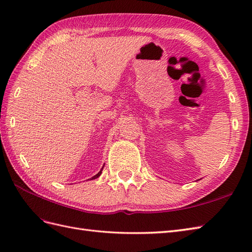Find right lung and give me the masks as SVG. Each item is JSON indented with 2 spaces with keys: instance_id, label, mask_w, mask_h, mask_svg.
Returning <instances> with one entry per match:
<instances>
[{
  "instance_id": "1",
  "label": "right lung",
  "mask_w": 252,
  "mask_h": 252,
  "mask_svg": "<svg viewBox=\"0 0 252 252\" xmlns=\"http://www.w3.org/2000/svg\"><path fill=\"white\" fill-rule=\"evenodd\" d=\"M104 167V166H103ZM103 167H102V169L100 170V172H97L95 175H94V177L93 178H91L90 180H94V179H96V178H98V177H100V175H101V173H102V170H103Z\"/></svg>"
}]
</instances>
